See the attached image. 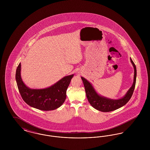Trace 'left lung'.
I'll use <instances>...</instances> for the list:
<instances>
[{
  "instance_id": "obj_1",
  "label": "left lung",
  "mask_w": 150,
  "mask_h": 150,
  "mask_svg": "<svg viewBox=\"0 0 150 150\" xmlns=\"http://www.w3.org/2000/svg\"><path fill=\"white\" fill-rule=\"evenodd\" d=\"M130 59L134 69V81L125 96L119 100H111L100 96L96 93L92 84L88 80L83 77L81 78L85 87L86 97L92 107L102 112L112 111L124 106L131 98L136 86L137 70L134 63L131 58Z\"/></svg>"
}]
</instances>
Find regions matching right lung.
<instances>
[{
    "label": "right lung",
    "mask_w": 150,
    "mask_h": 150,
    "mask_svg": "<svg viewBox=\"0 0 150 150\" xmlns=\"http://www.w3.org/2000/svg\"><path fill=\"white\" fill-rule=\"evenodd\" d=\"M21 64L17 66L16 80L23 100L31 107L43 111H50L60 107L66 98V91L74 75L61 79L49 88L32 89L25 86L21 77Z\"/></svg>",
    "instance_id": "add662e5"
}]
</instances>
